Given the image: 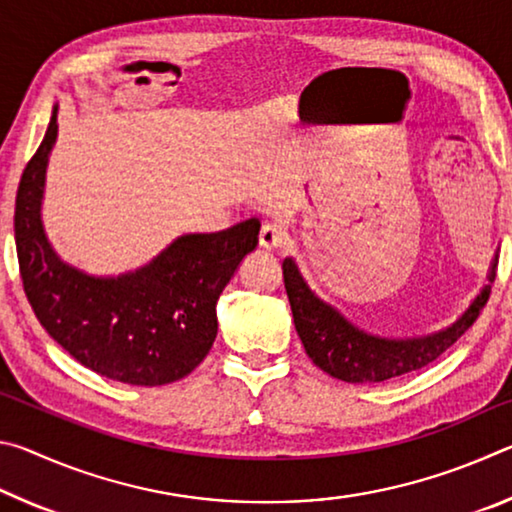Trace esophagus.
I'll list each match as a JSON object with an SVG mask.
<instances>
[{"instance_id": "obj_1", "label": "esophagus", "mask_w": 512, "mask_h": 512, "mask_svg": "<svg viewBox=\"0 0 512 512\" xmlns=\"http://www.w3.org/2000/svg\"><path fill=\"white\" fill-rule=\"evenodd\" d=\"M287 237H289L287 228H284L282 223L271 221V223H264L262 232H259V244H262V248L271 250V248L282 246L284 241H287Z\"/></svg>"}]
</instances>
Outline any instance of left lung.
I'll return each mask as SVG.
<instances>
[{
    "label": "left lung",
    "instance_id": "obj_1",
    "mask_svg": "<svg viewBox=\"0 0 512 512\" xmlns=\"http://www.w3.org/2000/svg\"><path fill=\"white\" fill-rule=\"evenodd\" d=\"M282 271L293 323H296V332L309 359L327 375L348 381V384H377V381L395 379L429 366L461 339L490 298L492 282L497 277V259L492 262V271L488 275L490 284H485L472 307L452 327H447L445 332L406 341L377 339V336H370L350 325L339 311L314 296L293 259H284Z\"/></svg>",
    "mask_w": 512,
    "mask_h": 512
}]
</instances>
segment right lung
<instances>
[{
	"label": "right lung",
	"instance_id": "obj_1",
	"mask_svg": "<svg viewBox=\"0 0 512 512\" xmlns=\"http://www.w3.org/2000/svg\"><path fill=\"white\" fill-rule=\"evenodd\" d=\"M56 108L15 196V248L24 293L40 325L72 357L108 379L162 386L187 377L216 339V300L257 246L259 221L185 235L140 271L90 277L63 264L40 223Z\"/></svg>",
	"mask_w": 512,
	"mask_h": 512
}]
</instances>
